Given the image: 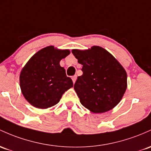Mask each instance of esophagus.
<instances>
[{
  "label": "esophagus",
  "instance_id": "34e87169",
  "mask_svg": "<svg viewBox=\"0 0 151 151\" xmlns=\"http://www.w3.org/2000/svg\"><path fill=\"white\" fill-rule=\"evenodd\" d=\"M77 75L72 76V81H73V83H74V82H76V80H77Z\"/></svg>",
  "mask_w": 151,
  "mask_h": 151
}]
</instances>
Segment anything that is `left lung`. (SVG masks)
<instances>
[{"label":"left lung","instance_id":"8db88e82","mask_svg":"<svg viewBox=\"0 0 151 151\" xmlns=\"http://www.w3.org/2000/svg\"><path fill=\"white\" fill-rule=\"evenodd\" d=\"M72 52L82 65L83 74L74 85L81 104L94 113L115 107L127 89V73L121 64L100 46Z\"/></svg>","mask_w":151,"mask_h":151}]
</instances>
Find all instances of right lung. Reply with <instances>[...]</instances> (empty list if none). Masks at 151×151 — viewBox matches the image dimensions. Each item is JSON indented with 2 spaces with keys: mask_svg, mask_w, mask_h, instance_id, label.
I'll return each mask as SVG.
<instances>
[{
  "mask_svg": "<svg viewBox=\"0 0 151 151\" xmlns=\"http://www.w3.org/2000/svg\"><path fill=\"white\" fill-rule=\"evenodd\" d=\"M69 50H59L50 46L36 53L21 70L20 87L26 100L37 108L46 109L57 105L62 94L73 87L61 59Z\"/></svg>",
  "mask_w": 151,
  "mask_h": 151,
  "instance_id": "right-lung-1",
  "label": "right lung"
}]
</instances>
